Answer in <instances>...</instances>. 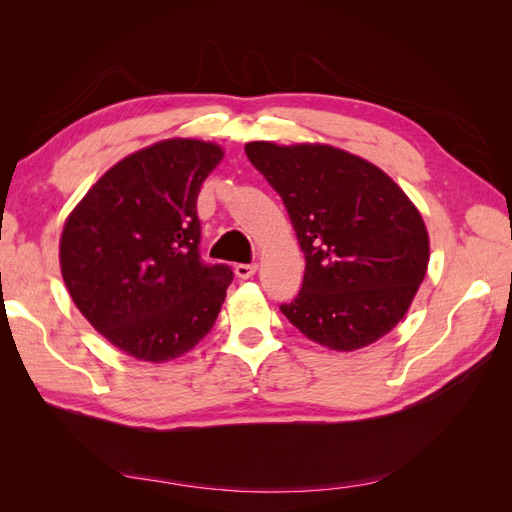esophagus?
I'll return each mask as SVG.
<instances>
[{"label":"esophagus","instance_id":"obj_1","mask_svg":"<svg viewBox=\"0 0 512 512\" xmlns=\"http://www.w3.org/2000/svg\"><path fill=\"white\" fill-rule=\"evenodd\" d=\"M256 265H243V262H241V265H237L235 267V273H237V277H239V280H250V277L256 273Z\"/></svg>","mask_w":512,"mask_h":512}]
</instances>
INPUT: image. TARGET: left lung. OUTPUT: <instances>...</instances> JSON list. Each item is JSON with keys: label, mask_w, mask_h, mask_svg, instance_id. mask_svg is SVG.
<instances>
[{"label": "left lung", "mask_w": 512, "mask_h": 512, "mask_svg": "<svg viewBox=\"0 0 512 512\" xmlns=\"http://www.w3.org/2000/svg\"><path fill=\"white\" fill-rule=\"evenodd\" d=\"M282 196L305 254L303 286L282 314L312 342L359 350L406 316L429 262L421 213L371 162L331 145L247 143Z\"/></svg>", "instance_id": "1"}]
</instances>
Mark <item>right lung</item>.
Instances as JSON below:
<instances>
[{
    "label": "right lung",
    "mask_w": 512,
    "mask_h": 512,
    "mask_svg": "<svg viewBox=\"0 0 512 512\" xmlns=\"http://www.w3.org/2000/svg\"><path fill=\"white\" fill-rule=\"evenodd\" d=\"M220 145L170 138L132 153L98 179L66 220L59 265L74 305L138 361L192 350L218 318L228 265L200 258V185Z\"/></svg>",
    "instance_id": "right-lung-1"
}]
</instances>
